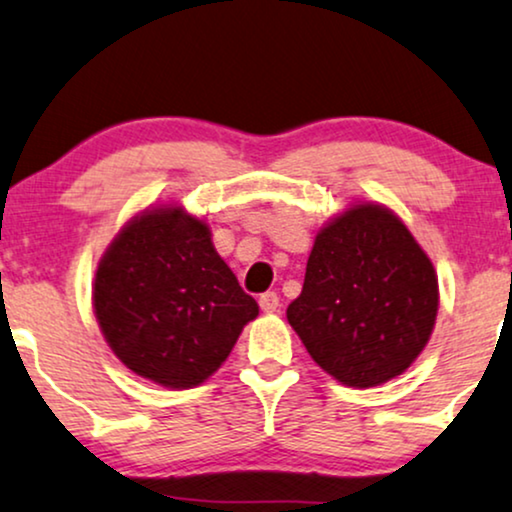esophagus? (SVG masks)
<instances>
[{
	"instance_id": "esophagus-1",
	"label": "esophagus",
	"mask_w": 512,
	"mask_h": 512,
	"mask_svg": "<svg viewBox=\"0 0 512 512\" xmlns=\"http://www.w3.org/2000/svg\"><path fill=\"white\" fill-rule=\"evenodd\" d=\"M260 307L264 314H274L278 312V307H281V300H278L276 293H264L260 295Z\"/></svg>"
}]
</instances>
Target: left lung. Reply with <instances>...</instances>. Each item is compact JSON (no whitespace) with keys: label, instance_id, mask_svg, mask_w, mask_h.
<instances>
[{"label":"left lung","instance_id":"8db88e82","mask_svg":"<svg viewBox=\"0 0 512 512\" xmlns=\"http://www.w3.org/2000/svg\"><path fill=\"white\" fill-rule=\"evenodd\" d=\"M437 309V271L425 250L390 208L359 200L321 226L286 316L338 383L375 387L418 359Z\"/></svg>","mask_w":512,"mask_h":512}]
</instances>
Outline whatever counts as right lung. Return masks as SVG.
I'll use <instances>...</instances> for the list:
<instances>
[{"label":"right lung","mask_w":512,"mask_h":512,"mask_svg":"<svg viewBox=\"0 0 512 512\" xmlns=\"http://www.w3.org/2000/svg\"><path fill=\"white\" fill-rule=\"evenodd\" d=\"M92 302L115 357L170 390L205 383L260 314L217 255L208 222L179 203L122 226L96 267Z\"/></svg>","instance_id":"1"}]
</instances>
